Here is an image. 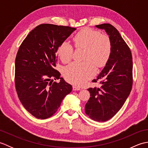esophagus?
<instances>
[{"instance_id": "1", "label": "esophagus", "mask_w": 148, "mask_h": 148, "mask_svg": "<svg viewBox=\"0 0 148 148\" xmlns=\"http://www.w3.org/2000/svg\"><path fill=\"white\" fill-rule=\"evenodd\" d=\"M72 88H73V90L74 91H76V90H81V88L79 87H77V86H73V87H72Z\"/></svg>"}]
</instances>
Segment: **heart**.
Returning <instances> with one entry per match:
<instances>
[{
  "label": "heart",
  "mask_w": 148,
  "mask_h": 148,
  "mask_svg": "<svg viewBox=\"0 0 148 148\" xmlns=\"http://www.w3.org/2000/svg\"><path fill=\"white\" fill-rule=\"evenodd\" d=\"M76 48H85L83 62H75L64 69L65 79L76 85H81L96 74L95 65L99 67L104 66L110 58L112 51L111 42L106 35L90 29H84L74 37ZM58 53L64 62H68L73 56L74 48L67 41L60 45Z\"/></svg>",
  "instance_id": "1"
}]
</instances>
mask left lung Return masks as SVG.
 <instances>
[{
    "instance_id": "obj_1",
    "label": "left lung",
    "mask_w": 148,
    "mask_h": 148,
    "mask_svg": "<svg viewBox=\"0 0 148 148\" xmlns=\"http://www.w3.org/2000/svg\"><path fill=\"white\" fill-rule=\"evenodd\" d=\"M95 27L108 34L112 51L104 68L92 81H100L101 87L88 89L91 97L85 105V112L93 120L103 122L119 111L130 95L133 83L132 56L129 47L114 27L109 23Z\"/></svg>"
}]
</instances>
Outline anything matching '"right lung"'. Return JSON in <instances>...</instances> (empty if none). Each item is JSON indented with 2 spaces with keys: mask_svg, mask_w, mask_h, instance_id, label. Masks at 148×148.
<instances>
[{
  "mask_svg": "<svg viewBox=\"0 0 148 148\" xmlns=\"http://www.w3.org/2000/svg\"><path fill=\"white\" fill-rule=\"evenodd\" d=\"M76 28L41 24L28 34L15 60V86L22 105L38 119L57 111L72 86L55 69L60 45ZM61 79L59 83L53 79Z\"/></svg>",
  "mask_w": 148,
  "mask_h": 148,
  "instance_id": "obj_1",
  "label": "right lung"
}]
</instances>
